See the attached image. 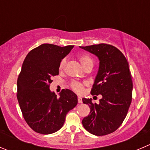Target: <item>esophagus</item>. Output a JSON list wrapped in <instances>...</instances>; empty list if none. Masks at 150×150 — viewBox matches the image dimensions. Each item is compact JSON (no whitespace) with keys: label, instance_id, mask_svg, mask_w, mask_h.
<instances>
[{"label":"esophagus","instance_id":"obj_1","mask_svg":"<svg viewBox=\"0 0 150 150\" xmlns=\"http://www.w3.org/2000/svg\"><path fill=\"white\" fill-rule=\"evenodd\" d=\"M78 103H82V98H81V97H78Z\"/></svg>","mask_w":150,"mask_h":150}]
</instances>
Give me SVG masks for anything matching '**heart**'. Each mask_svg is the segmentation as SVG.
Wrapping results in <instances>:
<instances>
[{
	"instance_id": "obj_1",
	"label": "heart",
	"mask_w": 150,
	"mask_h": 150,
	"mask_svg": "<svg viewBox=\"0 0 150 150\" xmlns=\"http://www.w3.org/2000/svg\"><path fill=\"white\" fill-rule=\"evenodd\" d=\"M78 59H79L80 62H81L83 67H84L86 65L88 64H93V59H91V56H89L88 55H79V56H78ZM65 62H66L65 59H62V60L61 61L60 64H59V69H63L65 65ZM71 86H72V89L75 91H76V92H81V91H83V84L79 82H73L71 84Z\"/></svg>"
}]
</instances>
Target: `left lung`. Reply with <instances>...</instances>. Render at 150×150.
<instances>
[{
    "label": "left lung",
    "instance_id": "1",
    "mask_svg": "<svg viewBox=\"0 0 150 150\" xmlns=\"http://www.w3.org/2000/svg\"><path fill=\"white\" fill-rule=\"evenodd\" d=\"M80 47L95 55L100 61L91 88L92 95L101 94L100 103L83 98L90 114L83 119L84 128L95 136L110 134L120 127L132 101L133 81L125 56L114 46L99 44Z\"/></svg>",
    "mask_w": 150,
    "mask_h": 150
}]
</instances>
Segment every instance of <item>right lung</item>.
<instances>
[{"label": "right lung", "instance_id": "obj_1", "mask_svg": "<svg viewBox=\"0 0 150 150\" xmlns=\"http://www.w3.org/2000/svg\"><path fill=\"white\" fill-rule=\"evenodd\" d=\"M73 45L42 44L26 56L17 79V97L22 114L32 130L51 134L60 130L68 112L78 104V97L63 89L60 97L50 89L51 78L59 75L61 61Z\"/></svg>", "mask_w": 150, "mask_h": 150}]
</instances>
